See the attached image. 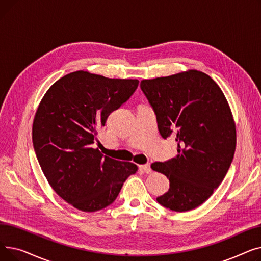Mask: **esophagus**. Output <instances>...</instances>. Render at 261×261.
Returning a JSON list of instances; mask_svg holds the SVG:
<instances>
[{
    "instance_id": "esophagus-1",
    "label": "esophagus",
    "mask_w": 261,
    "mask_h": 261,
    "mask_svg": "<svg viewBox=\"0 0 261 261\" xmlns=\"http://www.w3.org/2000/svg\"><path fill=\"white\" fill-rule=\"evenodd\" d=\"M140 170L145 173H151V167H150V164H146V165H140Z\"/></svg>"
}]
</instances>
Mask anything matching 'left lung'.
Masks as SVG:
<instances>
[{"label": "left lung", "mask_w": 261, "mask_h": 261, "mask_svg": "<svg viewBox=\"0 0 261 261\" xmlns=\"http://www.w3.org/2000/svg\"><path fill=\"white\" fill-rule=\"evenodd\" d=\"M141 89L161 135L176 134L179 154L151 165L170 183L156 201L174 212L194 210L221 184L235 154L236 125L228 102L216 82L197 70L144 79Z\"/></svg>", "instance_id": "obj_1"}]
</instances>
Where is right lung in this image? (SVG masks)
I'll list each match as a JSON object with an SVG mask.
<instances>
[{
    "label": "right lung",
    "instance_id": "add662e5",
    "mask_svg": "<svg viewBox=\"0 0 261 261\" xmlns=\"http://www.w3.org/2000/svg\"><path fill=\"white\" fill-rule=\"evenodd\" d=\"M138 86V79L77 71L55 82L37 109L33 144L41 169L55 193L79 211L107 207L138 171L135 164L106 156L93 146L97 129Z\"/></svg>",
    "mask_w": 261,
    "mask_h": 261
}]
</instances>
